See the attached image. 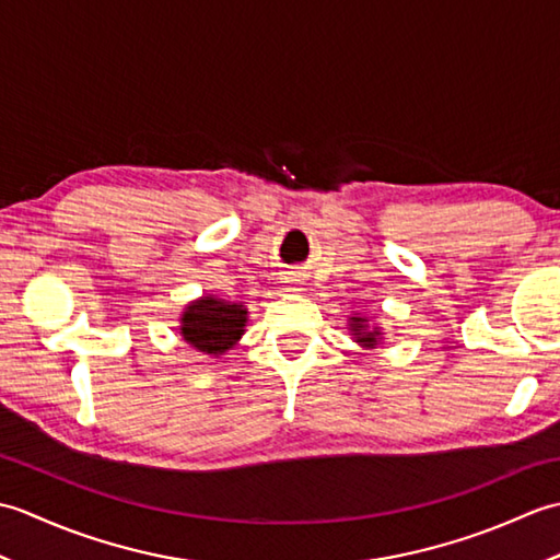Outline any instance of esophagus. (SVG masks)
I'll use <instances>...</instances> for the list:
<instances>
[{
	"mask_svg": "<svg viewBox=\"0 0 560 560\" xmlns=\"http://www.w3.org/2000/svg\"><path fill=\"white\" fill-rule=\"evenodd\" d=\"M283 283H287L289 289H293V291H295V287H299V279H295V273H289L287 281H283Z\"/></svg>",
	"mask_w": 560,
	"mask_h": 560,
	"instance_id": "obj_1",
	"label": "esophagus"
}]
</instances>
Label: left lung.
Wrapping results in <instances>:
<instances>
[{
  "mask_svg": "<svg viewBox=\"0 0 560 560\" xmlns=\"http://www.w3.org/2000/svg\"><path fill=\"white\" fill-rule=\"evenodd\" d=\"M349 329L353 339L361 343V347H368V349H375L377 339L383 337V331H380V327L375 329H368V319L365 317H349Z\"/></svg>",
  "mask_w": 560,
  "mask_h": 560,
  "instance_id": "obj_1",
  "label": "left lung"
}]
</instances>
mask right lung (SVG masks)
<instances>
[{"label": "right lung", "instance_id": "right-lung-1", "mask_svg": "<svg viewBox=\"0 0 560 560\" xmlns=\"http://www.w3.org/2000/svg\"><path fill=\"white\" fill-rule=\"evenodd\" d=\"M247 307L243 303H229L213 295H201L192 301L180 317L183 339L201 353H225L245 335Z\"/></svg>", "mask_w": 560, "mask_h": 560}]
</instances>
